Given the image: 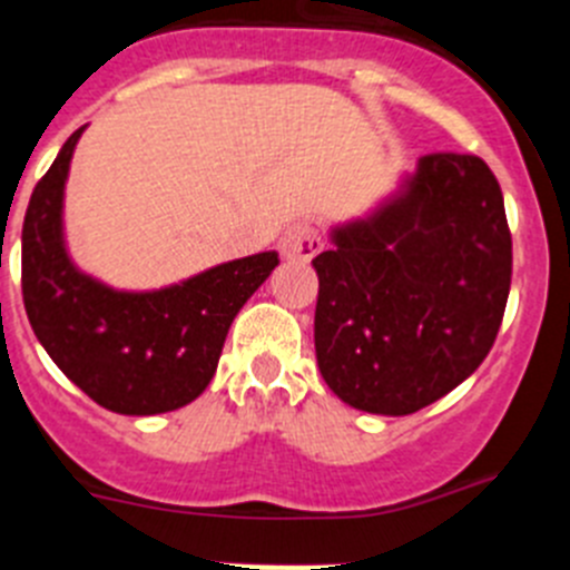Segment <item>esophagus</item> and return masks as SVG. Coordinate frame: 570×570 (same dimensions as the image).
<instances>
[{
    "mask_svg": "<svg viewBox=\"0 0 570 570\" xmlns=\"http://www.w3.org/2000/svg\"><path fill=\"white\" fill-rule=\"evenodd\" d=\"M322 248H325L322 230L314 223H305V219L291 225L282 236V254L291 256V259H314Z\"/></svg>",
    "mask_w": 570,
    "mask_h": 570,
    "instance_id": "34e87169",
    "label": "esophagus"
}]
</instances>
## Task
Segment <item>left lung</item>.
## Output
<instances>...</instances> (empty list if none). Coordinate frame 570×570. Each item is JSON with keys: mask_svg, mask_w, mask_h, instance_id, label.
<instances>
[{"mask_svg": "<svg viewBox=\"0 0 570 570\" xmlns=\"http://www.w3.org/2000/svg\"><path fill=\"white\" fill-rule=\"evenodd\" d=\"M314 259L322 380L367 414L405 416L482 365L511 291V230L480 156L428 154Z\"/></svg>", "mask_w": 570, "mask_h": 570, "instance_id": "obj_1", "label": "left lung"}]
</instances>
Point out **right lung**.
<instances>
[{
	"label": "right lung",
	"mask_w": 570,
	"mask_h": 570,
	"mask_svg": "<svg viewBox=\"0 0 570 570\" xmlns=\"http://www.w3.org/2000/svg\"><path fill=\"white\" fill-rule=\"evenodd\" d=\"M70 134L30 196L22 225V299L59 371L114 414L188 405L216 374L239 308L279 265L276 250L223 262L159 291H116L73 265L62 203L79 136Z\"/></svg>",
	"instance_id": "1"
}]
</instances>
